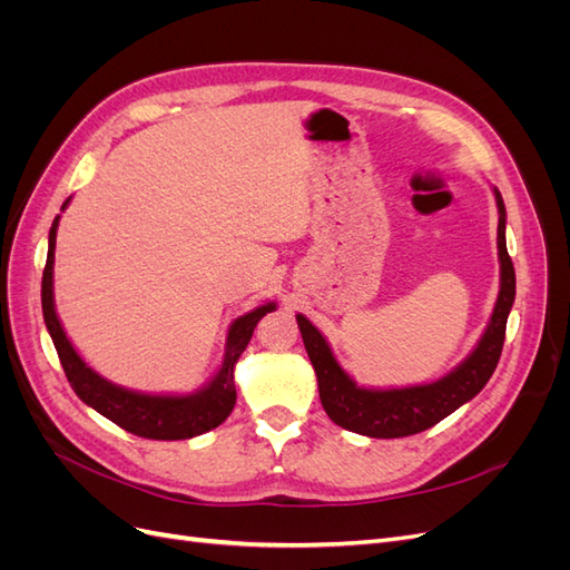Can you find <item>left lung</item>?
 Instances as JSON below:
<instances>
[{"label": "left lung", "instance_id": "obj_1", "mask_svg": "<svg viewBox=\"0 0 570 570\" xmlns=\"http://www.w3.org/2000/svg\"><path fill=\"white\" fill-rule=\"evenodd\" d=\"M494 199L499 209L497 247L499 264H502V287H499L488 331L480 337L473 354L450 375L440 377L438 383L402 390L356 387L352 377L340 368L325 337L316 331L312 321L297 314L304 347L318 377L321 404L333 423L352 430V433L383 440L416 435L450 416L485 387L499 364V356H502L507 318L515 297V271L507 252V209L497 187Z\"/></svg>", "mask_w": 570, "mask_h": 570}]
</instances>
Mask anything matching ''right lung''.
Here are the masks:
<instances>
[{
  "label": "right lung",
  "instance_id": "right-lung-1",
  "mask_svg": "<svg viewBox=\"0 0 570 570\" xmlns=\"http://www.w3.org/2000/svg\"><path fill=\"white\" fill-rule=\"evenodd\" d=\"M68 204V202H66ZM63 204V206H66ZM61 206V209H63ZM57 226L59 216L51 223L49 230V252L47 264L42 273V314L47 331L55 342L59 361L68 383L73 385L80 400L99 411L101 416L114 421L118 428L128 430V433L147 440H187L214 430L230 416L235 406L237 392L233 371L239 354L252 340L256 323L262 321L268 312H273L275 304H264L254 308V312L239 316L228 331L226 342V356H223L220 371L214 381L197 394L187 396H166V394H140L118 387L105 377L97 375L73 350L68 342L63 327L55 312V292H51V268H55V245H57Z\"/></svg>",
  "mask_w": 570,
  "mask_h": 570
}]
</instances>
